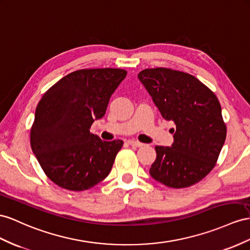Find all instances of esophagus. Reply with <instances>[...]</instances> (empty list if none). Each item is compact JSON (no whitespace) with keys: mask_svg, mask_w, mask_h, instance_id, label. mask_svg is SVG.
<instances>
[{"mask_svg":"<svg viewBox=\"0 0 250 250\" xmlns=\"http://www.w3.org/2000/svg\"><path fill=\"white\" fill-rule=\"evenodd\" d=\"M129 145L132 146H137V148H140V146H144L145 144L136 142V140H129Z\"/></svg>","mask_w":250,"mask_h":250,"instance_id":"esophagus-1","label":"esophagus"}]
</instances>
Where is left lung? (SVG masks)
Returning a JSON list of instances; mask_svg holds the SVG:
<instances>
[{"label":"left lung","mask_w":250,"mask_h":250,"mask_svg":"<svg viewBox=\"0 0 250 250\" xmlns=\"http://www.w3.org/2000/svg\"><path fill=\"white\" fill-rule=\"evenodd\" d=\"M138 79L163 117L176 125L171 146H155L150 175L171 188L192 186L213 169L225 143L219 99L194 76L178 70L148 68Z\"/></svg>","instance_id":"obj_1"}]
</instances>
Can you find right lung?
<instances>
[{
	"label": "right lung",
	"instance_id": "right-lung-1",
	"mask_svg": "<svg viewBox=\"0 0 250 250\" xmlns=\"http://www.w3.org/2000/svg\"><path fill=\"white\" fill-rule=\"evenodd\" d=\"M125 69H80L63 77L43 95L30 131L31 150L41 168L61 188L82 191L108 175L123 140L104 142L89 133L104 116Z\"/></svg>",
	"mask_w": 250,
	"mask_h": 250
}]
</instances>
